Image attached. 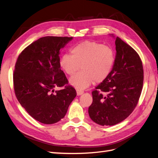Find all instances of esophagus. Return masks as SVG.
Returning <instances> with one entry per match:
<instances>
[{
  "mask_svg": "<svg viewBox=\"0 0 158 158\" xmlns=\"http://www.w3.org/2000/svg\"><path fill=\"white\" fill-rule=\"evenodd\" d=\"M77 93V95H81V94H82L84 93V91L83 90H77L76 91Z\"/></svg>",
  "mask_w": 158,
  "mask_h": 158,
  "instance_id": "1",
  "label": "esophagus"
}]
</instances>
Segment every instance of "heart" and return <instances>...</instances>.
<instances>
[{
    "instance_id": "1",
    "label": "heart",
    "mask_w": 158,
    "mask_h": 158,
    "mask_svg": "<svg viewBox=\"0 0 158 158\" xmlns=\"http://www.w3.org/2000/svg\"><path fill=\"white\" fill-rule=\"evenodd\" d=\"M71 55L64 54L59 58L61 68L72 76L80 68L81 71L69 79L70 85L78 90L85 89L93 82L101 83L110 75L115 61L113 48L102 43L85 41L73 46Z\"/></svg>"
}]
</instances>
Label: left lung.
<instances>
[{"label": "left lung", "mask_w": 158, "mask_h": 158, "mask_svg": "<svg viewBox=\"0 0 158 158\" xmlns=\"http://www.w3.org/2000/svg\"><path fill=\"white\" fill-rule=\"evenodd\" d=\"M115 61L110 75L92 92L89 116L101 126L125 120L138 103L143 85V68L139 54L116 37Z\"/></svg>", "instance_id": "obj_1"}]
</instances>
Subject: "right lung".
Instances as JSON below:
<instances>
[{"label": "right lung", "mask_w": 158, "mask_h": 158, "mask_svg": "<svg viewBox=\"0 0 158 158\" xmlns=\"http://www.w3.org/2000/svg\"><path fill=\"white\" fill-rule=\"evenodd\" d=\"M72 37L45 36L27 46L19 54L13 72L17 100L30 115L45 124L61 120L76 96L75 89L59 65L61 48ZM65 86L54 91L57 87Z\"/></svg>", "instance_id": "add662e5"}]
</instances>
